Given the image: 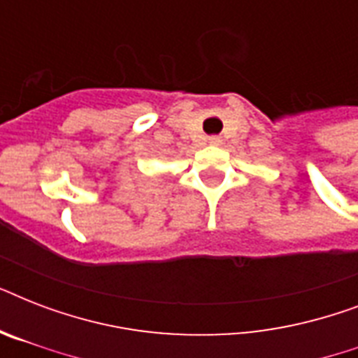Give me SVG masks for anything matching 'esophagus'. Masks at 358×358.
Masks as SVG:
<instances>
[{
  "label": "esophagus",
  "mask_w": 358,
  "mask_h": 358,
  "mask_svg": "<svg viewBox=\"0 0 358 358\" xmlns=\"http://www.w3.org/2000/svg\"><path fill=\"white\" fill-rule=\"evenodd\" d=\"M208 143H210L212 146H219L221 143H223V139H221L219 135H212V137H208Z\"/></svg>",
  "instance_id": "obj_1"
}]
</instances>
